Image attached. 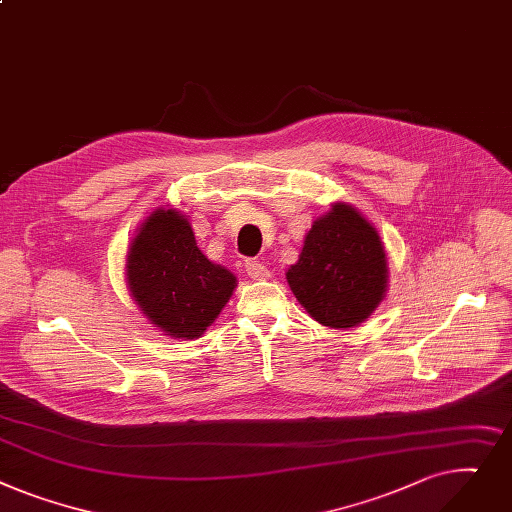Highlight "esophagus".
I'll return each instance as SVG.
<instances>
[{"label":"esophagus","mask_w":512,"mask_h":512,"mask_svg":"<svg viewBox=\"0 0 512 512\" xmlns=\"http://www.w3.org/2000/svg\"><path fill=\"white\" fill-rule=\"evenodd\" d=\"M246 273L250 275V279H254V281H266V279H270V270L264 266V264H260L258 260H246Z\"/></svg>","instance_id":"34e87169"}]
</instances>
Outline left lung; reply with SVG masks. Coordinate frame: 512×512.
<instances>
[{
	"label": "left lung",
	"instance_id": "obj_1",
	"mask_svg": "<svg viewBox=\"0 0 512 512\" xmlns=\"http://www.w3.org/2000/svg\"><path fill=\"white\" fill-rule=\"evenodd\" d=\"M285 277L316 322L355 328L386 297L388 264L380 233L353 204L333 202L312 223L302 254Z\"/></svg>",
	"mask_w": 512,
	"mask_h": 512
}]
</instances>
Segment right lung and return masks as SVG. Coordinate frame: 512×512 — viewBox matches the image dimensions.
<instances>
[{
    "label": "right lung",
    "instance_id": "right-lung-1",
    "mask_svg": "<svg viewBox=\"0 0 512 512\" xmlns=\"http://www.w3.org/2000/svg\"><path fill=\"white\" fill-rule=\"evenodd\" d=\"M126 283L140 314L184 341L204 335L237 287L229 268L202 254L188 217L171 206L155 208L136 229Z\"/></svg>",
    "mask_w": 512,
    "mask_h": 512
}]
</instances>
